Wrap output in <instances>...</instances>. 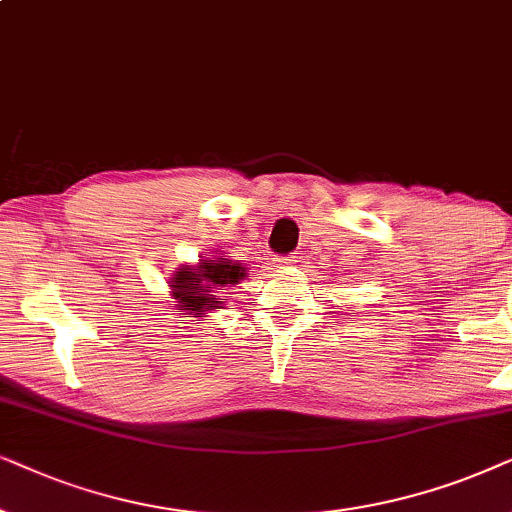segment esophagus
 I'll return each mask as SVG.
<instances>
[{
	"label": "esophagus",
	"mask_w": 512,
	"mask_h": 512,
	"mask_svg": "<svg viewBox=\"0 0 512 512\" xmlns=\"http://www.w3.org/2000/svg\"><path fill=\"white\" fill-rule=\"evenodd\" d=\"M297 260H295V255H288V257H281V255H276L274 257V267L276 269H285V267H292V264H295Z\"/></svg>",
	"instance_id": "34e87169"
}]
</instances>
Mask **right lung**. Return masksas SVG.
Returning <instances> with one entry per match:
<instances>
[{"label": "right lung", "mask_w": 512, "mask_h": 512, "mask_svg": "<svg viewBox=\"0 0 512 512\" xmlns=\"http://www.w3.org/2000/svg\"><path fill=\"white\" fill-rule=\"evenodd\" d=\"M243 276L245 271L236 262L213 257V260H201L199 267L177 269L170 288L177 299V309L187 311L189 316H201V311L217 309L220 304L215 292L236 285Z\"/></svg>", "instance_id": "obj_1"}]
</instances>
